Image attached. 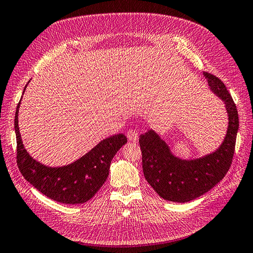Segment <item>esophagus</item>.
I'll return each mask as SVG.
<instances>
[{
	"instance_id": "obj_1",
	"label": "esophagus",
	"mask_w": 253,
	"mask_h": 253,
	"mask_svg": "<svg viewBox=\"0 0 253 253\" xmlns=\"http://www.w3.org/2000/svg\"><path fill=\"white\" fill-rule=\"evenodd\" d=\"M126 136H127V139H128L129 141L136 142L137 140H138V133L133 131V129H129V131H128L127 134H126Z\"/></svg>"
}]
</instances>
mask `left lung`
I'll use <instances>...</instances> for the list:
<instances>
[{"label": "left lung", "instance_id": "left-lung-1", "mask_svg": "<svg viewBox=\"0 0 253 253\" xmlns=\"http://www.w3.org/2000/svg\"><path fill=\"white\" fill-rule=\"evenodd\" d=\"M204 76L210 89L224 101L229 117L225 139L215 152L197 159H180L153 129L139 136L144 177L166 201L187 203L204 195L225 177L232 164L239 129L236 105L223 81L209 73Z\"/></svg>", "mask_w": 253, "mask_h": 253}]
</instances>
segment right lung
Instances as JSON below:
<instances>
[{
	"label": "right lung",
	"instance_id": "obj_1",
	"mask_svg": "<svg viewBox=\"0 0 253 253\" xmlns=\"http://www.w3.org/2000/svg\"><path fill=\"white\" fill-rule=\"evenodd\" d=\"M20 103L21 101L14 116V129L17 164L24 178L42 194L56 202L74 205L89 201L108 178L112 159L127 142L126 137L117 134L105 138L71 165L57 168L44 166L28 154L22 142L18 124Z\"/></svg>",
	"mask_w": 253,
	"mask_h": 253
}]
</instances>
